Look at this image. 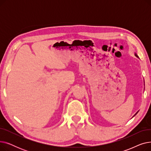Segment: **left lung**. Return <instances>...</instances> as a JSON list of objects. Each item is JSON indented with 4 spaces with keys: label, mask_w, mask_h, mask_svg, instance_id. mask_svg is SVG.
Wrapping results in <instances>:
<instances>
[{
    "label": "left lung",
    "mask_w": 151,
    "mask_h": 151,
    "mask_svg": "<svg viewBox=\"0 0 151 151\" xmlns=\"http://www.w3.org/2000/svg\"><path fill=\"white\" fill-rule=\"evenodd\" d=\"M135 55H136V56H137V57H138V55H137V54H135ZM137 113H138V112H137V113H136L135 114H134V116H135V115H136V114H137Z\"/></svg>",
    "instance_id": "8db88e82"
}]
</instances>
